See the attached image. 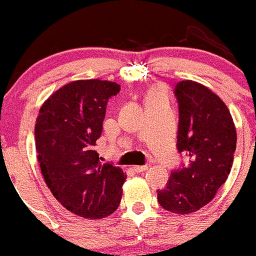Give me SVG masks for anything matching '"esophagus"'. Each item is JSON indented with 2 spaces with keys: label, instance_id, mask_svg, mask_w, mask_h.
I'll use <instances>...</instances> for the list:
<instances>
[{
  "label": "esophagus",
  "instance_id": "34e87169",
  "mask_svg": "<svg viewBox=\"0 0 256 256\" xmlns=\"http://www.w3.org/2000/svg\"><path fill=\"white\" fill-rule=\"evenodd\" d=\"M132 170L135 172H144L148 170V166L147 164H144V166H132Z\"/></svg>",
  "mask_w": 256,
  "mask_h": 256
}]
</instances>
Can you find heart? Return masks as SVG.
I'll list each match as a JSON object with an SVG mask.
<instances>
[{"label":"heart","mask_w":256,"mask_h":256,"mask_svg":"<svg viewBox=\"0 0 256 256\" xmlns=\"http://www.w3.org/2000/svg\"><path fill=\"white\" fill-rule=\"evenodd\" d=\"M156 98H164V92L161 89H154L148 92L147 95L146 100H152V99H156Z\"/></svg>","instance_id":"heart-1"}]
</instances>
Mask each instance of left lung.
Here are the masks:
<instances>
[{"instance_id": "obj_1", "label": "left lung", "mask_w": 256, "mask_h": 256, "mask_svg": "<svg viewBox=\"0 0 256 256\" xmlns=\"http://www.w3.org/2000/svg\"><path fill=\"white\" fill-rule=\"evenodd\" d=\"M174 95L180 110L177 148L187 154V164L171 172L157 200L166 210L190 214L208 204L228 178L236 131L226 105L204 85L182 80Z\"/></svg>"}]
</instances>
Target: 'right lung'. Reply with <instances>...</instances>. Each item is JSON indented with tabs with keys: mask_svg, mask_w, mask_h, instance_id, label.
<instances>
[{
	"mask_svg": "<svg viewBox=\"0 0 256 256\" xmlns=\"http://www.w3.org/2000/svg\"><path fill=\"white\" fill-rule=\"evenodd\" d=\"M120 92L109 80H76L50 95L34 126L36 150L46 184L56 200L82 218L110 216L126 180L120 167L102 164L94 150L108 100Z\"/></svg>",
	"mask_w": 256,
	"mask_h": 256,
	"instance_id": "add662e5",
	"label": "right lung"
}]
</instances>
